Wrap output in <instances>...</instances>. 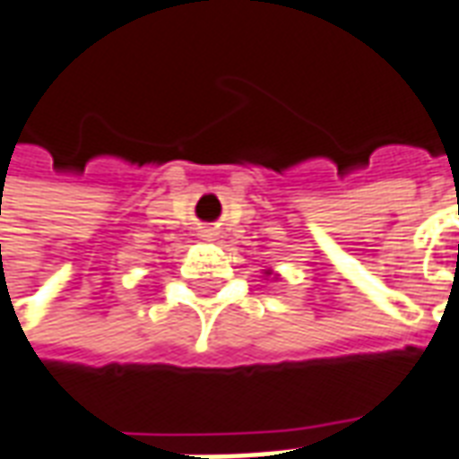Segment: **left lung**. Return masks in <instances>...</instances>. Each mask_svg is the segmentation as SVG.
Segmentation results:
<instances>
[{"label": "left lung", "instance_id": "obj_1", "mask_svg": "<svg viewBox=\"0 0 459 459\" xmlns=\"http://www.w3.org/2000/svg\"><path fill=\"white\" fill-rule=\"evenodd\" d=\"M265 275H271V271H265Z\"/></svg>", "mask_w": 459, "mask_h": 459}]
</instances>
